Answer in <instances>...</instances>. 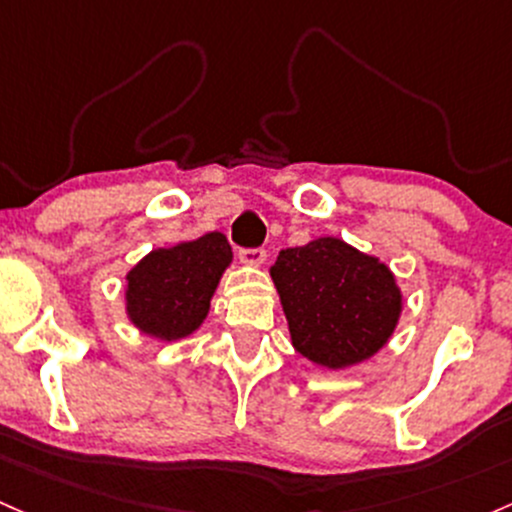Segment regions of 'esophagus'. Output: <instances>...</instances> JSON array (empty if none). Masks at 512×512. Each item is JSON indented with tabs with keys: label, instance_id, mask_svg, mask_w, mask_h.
Wrapping results in <instances>:
<instances>
[{
	"label": "esophagus",
	"instance_id": "esophagus-1",
	"mask_svg": "<svg viewBox=\"0 0 512 512\" xmlns=\"http://www.w3.org/2000/svg\"><path fill=\"white\" fill-rule=\"evenodd\" d=\"M238 257L245 265H262L267 260V252L262 247H240Z\"/></svg>",
	"mask_w": 512,
	"mask_h": 512
}]
</instances>
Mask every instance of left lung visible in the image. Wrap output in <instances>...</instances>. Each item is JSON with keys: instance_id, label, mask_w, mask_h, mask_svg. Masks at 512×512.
<instances>
[{"instance_id": "left-lung-1", "label": "left lung", "mask_w": 512, "mask_h": 512, "mask_svg": "<svg viewBox=\"0 0 512 512\" xmlns=\"http://www.w3.org/2000/svg\"><path fill=\"white\" fill-rule=\"evenodd\" d=\"M303 357L340 369L386 345L401 316L389 267L338 238L279 252L269 269Z\"/></svg>"}]
</instances>
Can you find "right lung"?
<instances>
[{
	"label": "right lung",
	"mask_w": 512,
	"mask_h": 512,
	"mask_svg": "<svg viewBox=\"0 0 512 512\" xmlns=\"http://www.w3.org/2000/svg\"><path fill=\"white\" fill-rule=\"evenodd\" d=\"M230 257L233 252L221 233L153 250L126 277L128 316L143 333L155 338H187L204 323Z\"/></svg>",
	"instance_id": "1"
}]
</instances>
